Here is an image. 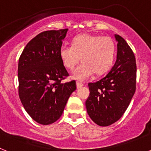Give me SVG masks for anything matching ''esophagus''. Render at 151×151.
I'll return each mask as SVG.
<instances>
[{
	"mask_svg": "<svg viewBox=\"0 0 151 151\" xmlns=\"http://www.w3.org/2000/svg\"><path fill=\"white\" fill-rule=\"evenodd\" d=\"M84 85L83 83H82V82H76V87L77 88H82V86Z\"/></svg>",
	"mask_w": 151,
	"mask_h": 151,
	"instance_id": "1",
	"label": "esophagus"
}]
</instances>
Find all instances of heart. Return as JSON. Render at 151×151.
<instances>
[{"label": "heart", "instance_id": "1", "mask_svg": "<svg viewBox=\"0 0 151 151\" xmlns=\"http://www.w3.org/2000/svg\"><path fill=\"white\" fill-rule=\"evenodd\" d=\"M116 54V47L109 37L82 34L75 37L71 46L63 45L59 55L63 64L73 69L80 61L82 63L72 73V78L85 81L95 72L103 74L111 67Z\"/></svg>", "mask_w": 151, "mask_h": 151}]
</instances>
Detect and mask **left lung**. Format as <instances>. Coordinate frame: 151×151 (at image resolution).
Returning a JSON list of instances; mask_svg holds the SVG:
<instances>
[{
  "mask_svg": "<svg viewBox=\"0 0 151 151\" xmlns=\"http://www.w3.org/2000/svg\"><path fill=\"white\" fill-rule=\"evenodd\" d=\"M116 60L104 77L89 83L90 94L85 102L88 114L100 126L118 121L129 106L135 92L136 63L130 47L119 35Z\"/></svg>",
  "mask_w": 151,
  "mask_h": 151,
  "instance_id": "obj_1",
  "label": "left lung"
}]
</instances>
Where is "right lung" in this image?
I'll return each instance as SVG.
<instances>
[{
	"instance_id": "right-lung-1",
	"label": "right lung",
	"mask_w": 151,
	"mask_h": 151,
	"mask_svg": "<svg viewBox=\"0 0 151 151\" xmlns=\"http://www.w3.org/2000/svg\"><path fill=\"white\" fill-rule=\"evenodd\" d=\"M68 29L45 31L31 40L18 64L19 96L35 122L50 125L59 119L76 81L62 83L69 76L59 55Z\"/></svg>"
}]
</instances>
